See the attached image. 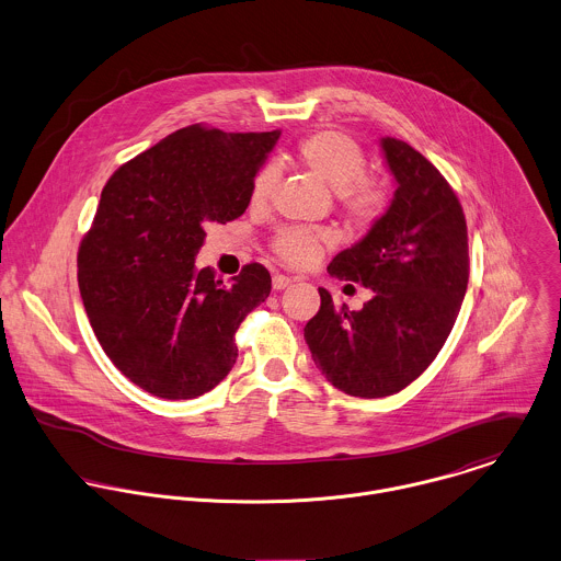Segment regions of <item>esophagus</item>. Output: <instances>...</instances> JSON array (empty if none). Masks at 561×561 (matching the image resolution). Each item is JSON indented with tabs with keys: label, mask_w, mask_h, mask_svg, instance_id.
I'll return each mask as SVG.
<instances>
[{
	"label": "esophagus",
	"mask_w": 561,
	"mask_h": 561,
	"mask_svg": "<svg viewBox=\"0 0 561 561\" xmlns=\"http://www.w3.org/2000/svg\"><path fill=\"white\" fill-rule=\"evenodd\" d=\"M293 284V279L288 277V275H275L273 277V288L275 290H284V288H288Z\"/></svg>",
	"instance_id": "1"
}]
</instances>
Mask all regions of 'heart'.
Wrapping results in <instances>:
<instances>
[{
	"label": "heart",
	"mask_w": 561,
	"mask_h": 561,
	"mask_svg": "<svg viewBox=\"0 0 561 561\" xmlns=\"http://www.w3.org/2000/svg\"><path fill=\"white\" fill-rule=\"evenodd\" d=\"M297 159L323 185L336 192V203L350 225L371 227L385 216L389 194L382 183L365 176L367 157L354 137L341 130H317L299 141ZM273 183L275 168L262 165L251 183V203H264ZM325 244H330V233L308 227H286L271 242L273 253L290 266L312 264Z\"/></svg>",
	"instance_id": "1"
}]
</instances>
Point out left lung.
<instances>
[{"instance_id": "left-lung-1", "label": "left lung", "mask_w": 561, "mask_h": 561, "mask_svg": "<svg viewBox=\"0 0 561 561\" xmlns=\"http://www.w3.org/2000/svg\"><path fill=\"white\" fill-rule=\"evenodd\" d=\"M380 144L398 183L393 201L328 266L374 297L356 312L319 288L321 308L304 328L314 365L354 398L393 396L426 371L453 332L470 277L468 225L450 183L407 141Z\"/></svg>"}]
</instances>
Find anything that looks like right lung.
Instances as JSON below:
<instances>
[{
	"instance_id": "1",
	"label": "right lung",
	"mask_w": 561,
	"mask_h": 561,
	"mask_svg": "<svg viewBox=\"0 0 561 561\" xmlns=\"http://www.w3.org/2000/svg\"><path fill=\"white\" fill-rule=\"evenodd\" d=\"M279 139L192 124L119 165L78 249V288L111 363L163 400L211 391L238 358L236 332L271 293L253 262L229 286L194 257L209 222L244 214Z\"/></svg>"
}]
</instances>
